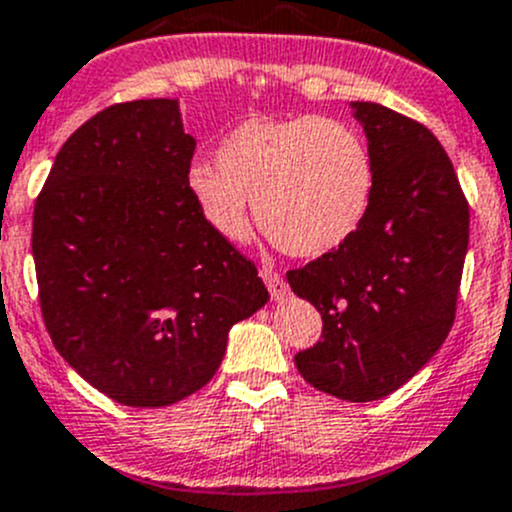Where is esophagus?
Here are the masks:
<instances>
[{"instance_id": "34e87169", "label": "esophagus", "mask_w": 512, "mask_h": 512, "mask_svg": "<svg viewBox=\"0 0 512 512\" xmlns=\"http://www.w3.org/2000/svg\"><path fill=\"white\" fill-rule=\"evenodd\" d=\"M261 279H264V284L269 286L271 296H274L276 301H284L286 299V284H284V279H281L279 271L261 269Z\"/></svg>"}]
</instances>
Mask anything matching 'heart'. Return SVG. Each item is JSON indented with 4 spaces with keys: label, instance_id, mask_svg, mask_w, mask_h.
<instances>
[{
    "label": "heart",
    "instance_id": "heart-1",
    "mask_svg": "<svg viewBox=\"0 0 512 512\" xmlns=\"http://www.w3.org/2000/svg\"><path fill=\"white\" fill-rule=\"evenodd\" d=\"M216 158L218 168L193 163L186 188L228 241L248 236L256 203L261 228L286 253L316 259L344 246L372 206V153L339 120L251 118L223 138Z\"/></svg>",
    "mask_w": 512,
    "mask_h": 512
}]
</instances>
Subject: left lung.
Returning <instances> with one entry per match:
<instances>
[{
  "label": "left lung",
  "instance_id": "left-lung-1",
  "mask_svg": "<svg viewBox=\"0 0 512 512\" xmlns=\"http://www.w3.org/2000/svg\"><path fill=\"white\" fill-rule=\"evenodd\" d=\"M374 160V196L337 251L286 274L316 306L321 339L301 377L347 402L382 399L437 354L455 321L470 208L440 140L377 102H349Z\"/></svg>",
  "mask_w": 512,
  "mask_h": 512
}]
</instances>
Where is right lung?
<instances>
[{
	"mask_svg": "<svg viewBox=\"0 0 512 512\" xmlns=\"http://www.w3.org/2000/svg\"><path fill=\"white\" fill-rule=\"evenodd\" d=\"M193 150L178 100L120 102L70 135L34 206L52 344L120 405L168 407L198 392L231 326L269 301L256 266L193 203Z\"/></svg>",
	"mask_w": 512,
	"mask_h": 512,
	"instance_id": "obj_1",
	"label": "right lung"
}]
</instances>
